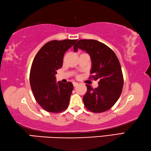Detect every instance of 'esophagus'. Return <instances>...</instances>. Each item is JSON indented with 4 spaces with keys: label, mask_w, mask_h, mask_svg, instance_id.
<instances>
[{
    "label": "esophagus",
    "mask_w": 151,
    "mask_h": 151,
    "mask_svg": "<svg viewBox=\"0 0 151 151\" xmlns=\"http://www.w3.org/2000/svg\"><path fill=\"white\" fill-rule=\"evenodd\" d=\"M78 83H76V82H74L73 83V86L74 87H76V86H78Z\"/></svg>",
    "instance_id": "1"
}]
</instances>
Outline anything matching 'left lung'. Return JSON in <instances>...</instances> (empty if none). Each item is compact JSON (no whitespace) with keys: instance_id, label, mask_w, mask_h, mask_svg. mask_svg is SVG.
Returning a JSON list of instances; mask_svg holds the SVG:
<instances>
[{"instance_id":"8db88e82","label":"left lung","mask_w":151,"mask_h":151,"mask_svg":"<svg viewBox=\"0 0 151 151\" xmlns=\"http://www.w3.org/2000/svg\"><path fill=\"white\" fill-rule=\"evenodd\" d=\"M75 52L79 48L90 55L91 74L99 86L93 88L86 85L87 93L83 100L86 108L94 113H101L114 106L120 96L124 85L121 65L113 50L99 41L81 40L74 45Z\"/></svg>"}]
</instances>
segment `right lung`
<instances>
[{"label":"right lung","instance_id":"add662e5","mask_svg":"<svg viewBox=\"0 0 151 151\" xmlns=\"http://www.w3.org/2000/svg\"><path fill=\"white\" fill-rule=\"evenodd\" d=\"M77 40H53L45 44L33 59L29 81L38 104L46 111L60 113L68 106L73 90L71 82L56 83V70L63 66L64 54Z\"/></svg>","mask_w":151,"mask_h":151}]
</instances>
